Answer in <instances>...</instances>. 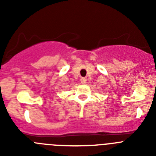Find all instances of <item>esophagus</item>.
<instances>
[{
  "mask_svg": "<svg viewBox=\"0 0 156 156\" xmlns=\"http://www.w3.org/2000/svg\"><path fill=\"white\" fill-rule=\"evenodd\" d=\"M80 81H81V83H86V81H87V79L85 78V77H82V78L80 79Z\"/></svg>",
  "mask_w": 156,
  "mask_h": 156,
  "instance_id": "1",
  "label": "esophagus"
}]
</instances>
